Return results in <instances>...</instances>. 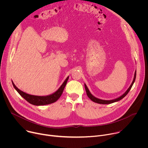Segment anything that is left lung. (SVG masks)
Here are the masks:
<instances>
[{
    "instance_id": "left-lung-1",
    "label": "left lung",
    "mask_w": 148,
    "mask_h": 148,
    "mask_svg": "<svg viewBox=\"0 0 148 148\" xmlns=\"http://www.w3.org/2000/svg\"><path fill=\"white\" fill-rule=\"evenodd\" d=\"M136 71H135V74H134V79L131 84V86H130V87L128 88V90H126L122 95H121L120 97L115 98V99H111V100H105V99H99V98H98L95 97H94L90 91L89 89L88 88L87 86H86V84H84V86H85V88H86V92H87V95L88 96V97L93 102H95V103H100V104H110V103H114V102H117V101H120L121 99H122V98H123L126 95L128 94V93L129 92V91H130V90L131 89L133 84L135 81V78H136Z\"/></svg>"
}]
</instances>
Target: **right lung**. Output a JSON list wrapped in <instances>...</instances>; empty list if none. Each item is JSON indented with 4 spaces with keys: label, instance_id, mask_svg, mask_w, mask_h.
Segmentation results:
<instances>
[{
    "label": "right lung",
    "instance_id": "add662e5",
    "mask_svg": "<svg viewBox=\"0 0 148 148\" xmlns=\"http://www.w3.org/2000/svg\"><path fill=\"white\" fill-rule=\"evenodd\" d=\"M69 78V76L67 77L65 81L62 84V85L56 92L46 96H37V95H30L29 94H27L19 90L14 85V82L13 81L12 82L15 90L24 99H25L27 102H29L32 105H37V106H40V105H45L50 104L57 101L59 99V98L61 97L63 92V90H64L66 86V84Z\"/></svg>",
    "mask_w": 148,
    "mask_h": 148
}]
</instances>
